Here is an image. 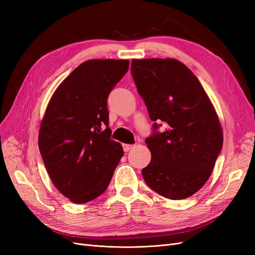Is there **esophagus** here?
Here are the masks:
<instances>
[{
  "label": "esophagus",
  "instance_id": "esophagus-1",
  "mask_svg": "<svg viewBox=\"0 0 255 255\" xmlns=\"http://www.w3.org/2000/svg\"><path fill=\"white\" fill-rule=\"evenodd\" d=\"M133 144H127V143H125L123 144V150H125V152H128L130 149L133 148Z\"/></svg>",
  "mask_w": 255,
  "mask_h": 255
}]
</instances>
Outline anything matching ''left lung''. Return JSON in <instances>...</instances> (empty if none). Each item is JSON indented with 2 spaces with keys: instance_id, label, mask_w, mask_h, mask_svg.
<instances>
[{
  "instance_id": "1",
  "label": "left lung",
  "mask_w": 255,
  "mask_h": 255,
  "mask_svg": "<svg viewBox=\"0 0 255 255\" xmlns=\"http://www.w3.org/2000/svg\"><path fill=\"white\" fill-rule=\"evenodd\" d=\"M132 75L150 119L166 123L145 139L151 161L142 169L148 186L171 200L192 196L211 176L222 149L218 115L201 83L174 58L133 59Z\"/></svg>"
}]
</instances>
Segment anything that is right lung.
Segmentation results:
<instances>
[{
  "instance_id": "add662e5",
  "label": "right lung",
  "mask_w": 255,
  "mask_h": 255,
  "mask_svg": "<svg viewBox=\"0 0 255 255\" xmlns=\"http://www.w3.org/2000/svg\"><path fill=\"white\" fill-rule=\"evenodd\" d=\"M128 66V59L85 61L61 82L45 110L41 157L54 186L73 203L102 195L123 156L122 145L111 139L107 98Z\"/></svg>"
}]
</instances>
